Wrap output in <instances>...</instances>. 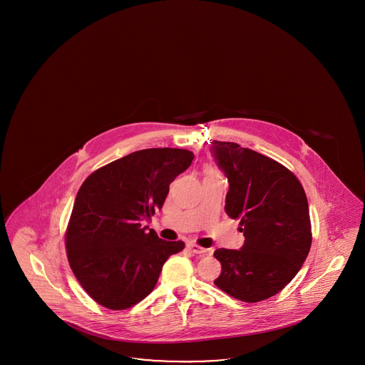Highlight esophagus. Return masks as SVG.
I'll use <instances>...</instances> for the list:
<instances>
[{
    "label": "esophagus",
    "mask_w": 365,
    "mask_h": 365,
    "mask_svg": "<svg viewBox=\"0 0 365 365\" xmlns=\"http://www.w3.org/2000/svg\"><path fill=\"white\" fill-rule=\"evenodd\" d=\"M187 247H189L190 252L195 253V255H205L207 253V249H204V247H201V246H198L195 243H189Z\"/></svg>",
    "instance_id": "esophagus-1"
}]
</instances>
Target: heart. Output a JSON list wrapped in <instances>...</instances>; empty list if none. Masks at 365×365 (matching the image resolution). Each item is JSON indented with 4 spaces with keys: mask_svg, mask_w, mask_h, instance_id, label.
<instances>
[{
    "mask_svg": "<svg viewBox=\"0 0 365 365\" xmlns=\"http://www.w3.org/2000/svg\"><path fill=\"white\" fill-rule=\"evenodd\" d=\"M207 173H208V175L209 174H217V173H216V171H215V170H213V168H208V170H207Z\"/></svg>",
    "mask_w": 365,
    "mask_h": 365,
    "instance_id": "b5f03b06",
    "label": "heart"
}]
</instances>
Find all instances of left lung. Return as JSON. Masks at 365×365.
Instances as JSON below:
<instances>
[{"label": "left lung", "mask_w": 365, "mask_h": 365, "mask_svg": "<svg viewBox=\"0 0 365 365\" xmlns=\"http://www.w3.org/2000/svg\"><path fill=\"white\" fill-rule=\"evenodd\" d=\"M210 153L226 175L227 215L241 220L240 250L217 249L215 284L245 301H264L289 284L311 249L307 194L286 167L235 142L213 140Z\"/></svg>", "instance_id": "left-lung-1"}]
</instances>
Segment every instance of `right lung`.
I'll use <instances>...</instances> for the list:
<instances>
[{"label":"right lung","mask_w":365,"mask_h":365,"mask_svg":"<svg viewBox=\"0 0 365 365\" xmlns=\"http://www.w3.org/2000/svg\"><path fill=\"white\" fill-rule=\"evenodd\" d=\"M192 158L186 149H143L106 164L81 186L66 247L72 272L100 305L122 311L138 304L167 259L183 250L182 241H164L140 222L161 209Z\"/></svg>","instance_id":"add662e5"}]
</instances>
